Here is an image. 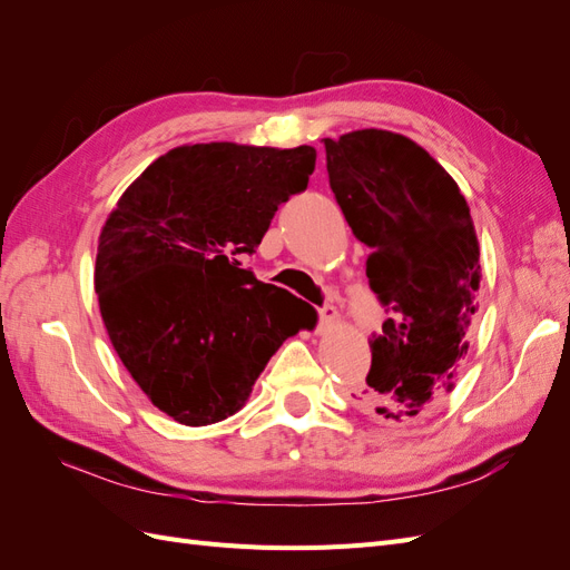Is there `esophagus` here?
Wrapping results in <instances>:
<instances>
[{"instance_id":"34e87169","label":"esophagus","mask_w":570,"mask_h":570,"mask_svg":"<svg viewBox=\"0 0 570 570\" xmlns=\"http://www.w3.org/2000/svg\"><path fill=\"white\" fill-rule=\"evenodd\" d=\"M318 323H321V331H323V327H327V325L337 323L335 306H323V308H318Z\"/></svg>"}]
</instances>
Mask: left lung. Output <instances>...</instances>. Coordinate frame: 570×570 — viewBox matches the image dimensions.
<instances>
[{
  "instance_id": "8db88e82",
  "label": "left lung",
  "mask_w": 570,
  "mask_h": 570,
  "mask_svg": "<svg viewBox=\"0 0 570 570\" xmlns=\"http://www.w3.org/2000/svg\"><path fill=\"white\" fill-rule=\"evenodd\" d=\"M323 145L331 189L371 247L368 285L390 314L368 340L371 371L352 396L383 419H419L454 387L469 352L480 287L471 209L454 178L404 135L366 128Z\"/></svg>"
}]
</instances>
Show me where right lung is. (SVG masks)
I'll list each match as a JSON object with an SVG mask.
<instances>
[{"instance_id": "right-lung-1", "label": "right lung", "mask_w": 570, "mask_h": 570, "mask_svg": "<svg viewBox=\"0 0 570 570\" xmlns=\"http://www.w3.org/2000/svg\"><path fill=\"white\" fill-rule=\"evenodd\" d=\"M316 149L185 145L145 168L99 235L95 292L116 354L154 406L183 425L243 409L306 306L256 281L278 206L304 193Z\"/></svg>"}]
</instances>
